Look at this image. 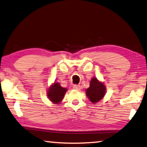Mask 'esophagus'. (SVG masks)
<instances>
[{
    "label": "esophagus",
    "instance_id": "34e87169",
    "mask_svg": "<svg viewBox=\"0 0 147 147\" xmlns=\"http://www.w3.org/2000/svg\"><path fill=\"white\" fill-rule=\"evenodd\" d=\"M80 88V85H78V84L73 85V88L75 89V90H79Z\"/></svg>",
    "mask_w": 147,
    "mask_h": 147
}]
</instances>
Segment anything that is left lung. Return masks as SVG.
Segmentation results:
<instances>
[{"label": "left lung", "mask_w": 147, "mask_h": 147, "mask_svg": "<svg viewBox=\"0 0 147 147\" xmlns=\"http://www.w3.org/2000/svg\"><path fill=\"white\" fill-rule=\"evenodd\" d=\"M86 92L91 102L95 104L104 98L106 94V86L104 83L94 77L90 80V87L86 89Z\"/></svg>", "instance_id": "1"}]
</instances>
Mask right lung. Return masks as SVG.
<instances>
[{
    "mask_svg": "<svg viewBox=\"0 0 147 147\" xmlns=\"http://www.w3.org/2000/svg\"><path fill=\"white\" fill-rule=\"evenodd\" d=\"M67 91V89L61 86L59 83L55 82L48 90L47 96L50 101L54 104H59L64 98L65 94Z\"/></svg>",
    "mask_w": 147,
    "mask_h": 147,
    "instance_id": "add662e5",
    "label": "right lung"
}]
</instances>
